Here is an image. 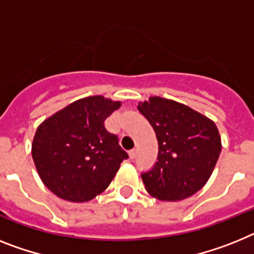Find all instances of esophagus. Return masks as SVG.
<instances>
[{
	"label": "esophagus",
	"mask_w": 254,
	"mask_h": 254,
	"mask_svg": "<svg viewBox=\"0 0 254 254\" xmlns=\"http://www.w3.org/2000/svg\"><path fill=\"white\" fill-rule=\"evenodd\" d=\"M129 157H130L131 160L135 159V157H137V150H131V151H129Z\"/></svg>",
	"instance_id": "34e87169"
}]
</instances>
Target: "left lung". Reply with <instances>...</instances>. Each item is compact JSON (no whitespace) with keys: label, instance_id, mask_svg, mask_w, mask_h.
<instances>
[{"label":"left lung","instance_id":"obj_1","mask_svg":"<svg viewBox=\"0 0 254 254\" xmlns=\"http://www.w3.org/2000/svg\"><path fill=\"white\" fill-rule=\"evenodd\" d=\"M159 142L157 161L142 174L144 189L161 201H180L205 186L222 148L216 124L186 104L161 97L138 103Z\"/></svg>","mask_w":254,"mask_h":254}]
</instances>
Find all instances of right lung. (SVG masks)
Instances as JSON below:
<instances>
[{
    "instance_id": "right-lung-1",
    "label": "right lung",
    "mask_w": 254,
    "mask_h": 254,
    "mask_svg": "<svg viewBox=\"0 0 254 254\" xmlns=\"http://www.w3.org/2000/svg\"><path fill=\"white\" fill-rule=\"evenodd\" d=\"M120 101L91 95L72 102L40 125L32 142L37 173L51 192L84 203L110 186L127 153L104 120Z\"/></svg>"
}]
</instances>
